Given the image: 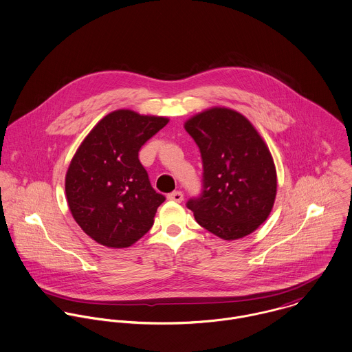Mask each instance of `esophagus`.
<instances>
[{
	"mask_svg": "<svg viewBox=\"0 0 352 352\" xmlns=\"http://www.w3.org/2000/svg\"><path fill=\"white\" fill-rule=\"evenodd\" d=\"M183 198H184V195H183L182 191H173V192H170V194L168 195V199H169V201H177V203H180V201H183Z\"/></svg>",
	"mask_w": 352,
	"mask_h": 352,
	"instance_id": "34e87169",
	"label": "esophagus"
}]
</instances>
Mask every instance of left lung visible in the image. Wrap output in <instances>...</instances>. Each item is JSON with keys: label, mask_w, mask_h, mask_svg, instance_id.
Listing matches in <instances>:
<instances>
[{"label": "left lung", "mask_w": 352, "mask_h": 352, "mask_svg": "<svg viewBox=\"0 0 352 352\" xmlns=\"http://www.w3.org/2000/svg\"><path fill=\"white\" fill-rule=\"evenodd\" d=\"M186 131L203 162V191L187 201L197 222L223 240L243 239L270 215L276 197V169L251 122L226 107L190 118Z\"/></svg>", "instance_id": "8db88e82"}]
</instances>
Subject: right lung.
<instances>
[{"instance_id": "1", "label": "right lung", "mask_w": 352, "mask_h": 352, "mask_svg": "<svg viewBox=\"0 0 352 352\" xmlns=\"http://www.w3.org/2000/svg\"><path fill=\"white\" fill-rule=\"evenodd\" d=\"M168 118L116 109L91 130L65 177L70 212L80 228L108 248H127L145 236L165 197L157 194L138 158Z\"/></svg>"}]
</instances>
